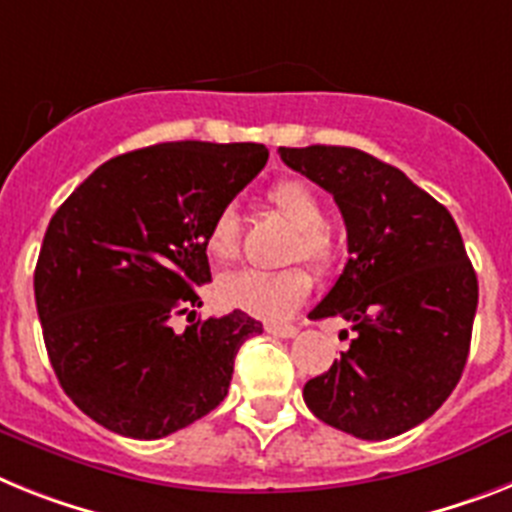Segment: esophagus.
<instances>
[{
    "instance_id": "esophagus-1",
    "label": "esophagus",
    "mask_w": 512,
    "mask_h": 512,
    "mask_svg": "<svg viewBox=\"0 0 512 512\" xmlns=\"http://www.w3.org/2000/svg\"><path fill=\"white\" fill-rule=\"evenodd\" d=\"M265 330H268L270 336H276V338H294L296 333H299L294 325H268Z\"/></svg>"
}]
</instances>
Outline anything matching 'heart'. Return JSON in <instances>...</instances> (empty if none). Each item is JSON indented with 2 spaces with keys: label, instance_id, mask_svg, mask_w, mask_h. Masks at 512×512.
Returning <instances> with one entry per match:
<instances>
[{
  "label": "heart",
  "instance_id": "obj_1",
  "mask_svg": "<svg viewBox=\"0 0 512 512\" xmlns=\"http://www.w3.org/2000/svg\"><path fill=\"white\" fill-rule=\"evenodd\" d=\"M268 200L296 229L286 260H304L325 273L336 263V244L325 229V205L304 179H281L270 187ZM205 249L216 263H234L242 255V223L231 205L213 216L205 234ZM312 276L304 268H286L281 273L242 270L218 281V299L226 307L242 309L260 320H286L307 302Z\"/></svg>",
  "mask_w": 512,
  "mask_h": 512
}]
</instances>
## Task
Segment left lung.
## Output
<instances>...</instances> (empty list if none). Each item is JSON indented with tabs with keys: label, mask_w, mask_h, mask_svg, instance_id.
<instances>
[{
	"label": "left lung",
	"mask_w": 512,
	"mask_h": 512,
	"mask_svg": "<svg viewBox=\"0 0 512 512\" xmlns=\"http://www.w3.org/2000/svg\"><path fill=\"white\" fill-rule=\"evenodd\" d=\"M278 153L333 195L351 255L309 317H343L356 336L304 385V403L359 440L401 435L440 409L466 367L479 283L461 231L445 205L364 150Z\"/></svg>",
	"instance_id": "left-lung-1"
}]
</instances>
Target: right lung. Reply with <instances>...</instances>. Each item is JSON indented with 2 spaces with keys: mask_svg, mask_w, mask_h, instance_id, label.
Listing matches in <instances>:
<instances>
[{
  "mask_svg": "<svg viewBox=\"0 0 512 512\" xmlns=\"http://www.w3.org/2000/svg\"><path fill=\"white\" fill-rule=\"evenodd\" d=\"M257 143H161L98 166L49 221L33 289L49 362L101 427L158 440L226 398L236 351L263 322L195 320L205 234L263 171Z\"/></svg>",
  "mask_w": 512,
  "mask_h": 512,
  "instance_id": "right-lung-1",
  "label": "right lung"
}]
</instances>
